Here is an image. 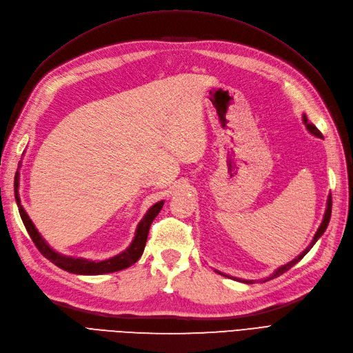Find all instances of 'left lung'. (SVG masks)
Returning <instances> with one entry per match:
<instances>
[{
  "instance_id": "obj_1",
  "label": "left lung",
  "mask_w": 353,
  "mask_h": 353,
  "mask_svg": "<svg viewBox=\"0 0 353 353\" xmlns=\"http://www.w3.org/2000/svg\"><path fill=\"white\" fill-rule=\"evenodd\" d=\"M303 122H305V125H306V128H307V131H309V132L314 134V135H316V137H319V138H323V134L319 132V130H318V128H316L314 123H311V122L307 121V117H306V116H303ZM330 216H331V196L328 197V201H327V210H325V215H324L323 223H321V225H319V228H318V231H316V234H315V237H314L312 243L307 245V249H305V252H303V253H301V254H299L297 258H296V259H293L292 262H288V263H287V265H284V266H280V268L276 270V271H275V272H274V274L270 276V279H266V280H263V281H268V280L276 279V276H280V275H283L284 272H287V271L290 270V268H293V266H294V265H296L299 261H301V259L303 258V256H305V254H306L309 250L312 249V245L316 243V240L323 236L324 231H325V230H327V227H328Z\"/></svg>"
}]
</instances>
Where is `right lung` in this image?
<instances>
[{
  "label": "right lung",
  "mask_w": 353,
  "mask_h": 353,
  "mask_svg": "<svg viewBox=\"0 0 353 353\" xmlns=\"http://www.w3.org/2000/svg\"><path fill=\"white\" fill-rule=\"evenodd\" d=\"M17 188H19V174H16V176H14V194H16L19 213H20V218H22V221L25 223V228H26L28 234L30 236L32 241L35 243V245L38 248V250L41 252V254L46 256V258L50 262L57 265L59 268L65 270L68 272L82 274V275H100V274H108V272H116V271H122L125 268H130L131 265H134L138 259L141 258V254H143L144 248H145L148 231H150L152 222L154 221V218L157 216V213L160 212V209H162V206H163V201H159V203H156L154 206L148 209V212L145 213V216L143 218V221L138 223L135 237H134L130 248L123 250L122 253L113 256L112 259L101 261V262H94V261H87V259H81V258L77 259V258H70V256H63V254L52 250L50 245L44 241V239L39 236V232L37 231L35 225L32 223V221L26 215V212L22 208V205H20Z\"/></svg>",
  "instance_id": "right-lung-1"
}]
</instances>
